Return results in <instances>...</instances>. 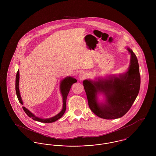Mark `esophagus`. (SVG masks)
Masks as SVG:
<instances>
[{
  "label": "esophagus",
  "mask_w": 156,
  "mask_h": 156,
  "mask_svg": "<svg viewBox=\"0 0 156 156\" xmlns=\"http://www.w3.org/2000/svg\"><path fill=\"white\" fill-rule=\"evenodd\" d=\"M78 76H79L80 79L81 80H82L85 79L87 77V74L85 73H80L79 75H78Z\"/></svg>",
  "instance_id": "1"
}]
</instances>
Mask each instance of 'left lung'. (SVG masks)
<instances>
[{
    "label": "left lung",
    "mask_w": 156,
    "mask_h": 156,
    "mask_svg": "<svg viewBox=\"0 0 156 156\" xmlns=\"http://www.w3.org/2000/svg\"><path fill=\"white\" fill-rule=\"evenodd\" d=\"M131 54L128 71L118 77L109 80L90 81L84 80V89L90 110L99 118L118 119L124 116L132 107L140 87V75L136 55L127 48ZM102 91L107 97V103L99 104L97 93Z\"/></svg>",
    "instance_id": "1"
}]
</instances>
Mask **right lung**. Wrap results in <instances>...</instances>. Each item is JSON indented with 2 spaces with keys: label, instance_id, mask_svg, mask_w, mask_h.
Returning <instances> with one entry per match:
<instances>
[{
  "label": "right lung",
  "instance_id": "obj_1",
  "mask_svg": "<svg viewBox=\"0 0 156 156\" xmlns=\"http://www.w3.org/2000/svg\"><path fill=\"white\" fill-rule=\"evenodd\" d=\"M77 81L76 79L72 77H67L64 80H63L61 82V85H60V89L62 95V99H63V108L62 111L59 112L58 115L56 116L49 118V119H41L40 118H38L35 116L32 113H31L27 109H26L25 107L23 106V109L25 113L30 117L31 118L40 122H43V123H52L54 122H55L58 119L61 118L62 116L64 115L65 113L66 110V101H67V96L69 92V90L71 89V87L73 83L76 82ZM19 70L17 72L16 74V95L18 98V100L19 102L21 104H23L22 101L21 99V97L20 95V92H19Z\"/></svg>",
  "mask_w": 156,
  "mask_h": 156
}]
</instances>
